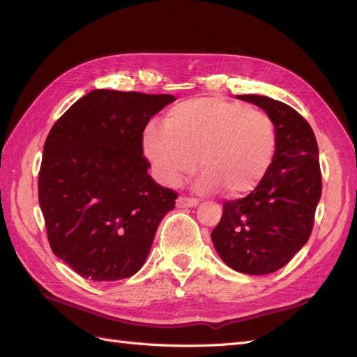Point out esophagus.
<instances>
[{
    "mask_svg": "<svg viewBox=\"0 0 357 357\" xmlns=\"http://www.w3.org/2000/svg\"><path fill=\"white\" fill-rule=\"evenodd\" d=\"M199 201L197 198H189V197H180L177 199V207L178 208H186V207H197Z\"/></svg>",
    "mask_w": 357,
    "mask_h": 357,
    "instance_id": "34e87169",
    "label": "esophagus"
}]
</instances>
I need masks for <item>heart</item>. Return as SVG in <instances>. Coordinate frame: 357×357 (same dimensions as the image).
Masks as SVG:
<instances>
[{
  "label": "heart",
  "instance_id": "b5f03b06",
  "mask_svg": "<svg viewBox=\"0 0 357 357\" xmlns=\"http://www.w3.org/2000/svg\"><path fill=\"white\" fill-rule=\"evenodd\" d=\"M144 153L159 178L178 186L199 165L204 190L229 197L253 192L268 174L277 152L271 117L240 102L193 98L168 110L164 128L149 125Z\"/></svg>",
  "mask_w": 357,
  "mask_h": 357
}]
</instances>
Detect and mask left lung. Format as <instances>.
Instances as JSON below:
<instances>
[{
  "instance_id": "8db88e82",
  "label": "left lung",
  "mask_w": 357,
  "mask_h": 357,
  "mask_svg": "<svg viewBox=\"0 0 357 357\" xmlns=\"http://www.w3.org/2000/svg\"><path fill=\"white\" fill-rule=\"evenodd\" d=\"M261 107L277 131L271 168L247 197L226 201L211 232L222 261L243 274L275 273L308 241L321 195L319 149L310 123L290 105L264 95H240Z\"/></svg>"
}]
</instances>
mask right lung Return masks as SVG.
<instances>
[{
    "mask_svg": "<svg viewBox=\"0 0 357 357\" xmlns=\"http://www.w3.org/2000/svg\"><path fill=\"white\" fill-rule=\"evenodd\" d=\"M172 95L95 89L52 126L38 201L52 252L79 275L116 282L143 266L177 192L158 185L143 132Z\"/></svg>",
    "mask_w": 357,
    "mask_h": 357,
    "instance_id": "obj_1",
    "label": "right lung"
}]
</instances>
